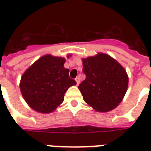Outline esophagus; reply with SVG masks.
Instances as JSON below:
<instances>
[{
  "instance_id": "esophagus-1",
  "label": "esophagus",
  "mask_w": 151,
  "mask_h": 151,
  "mask_svg": "<svg viewBox=\"0 0 151 151\" xmlns=\"http://www.w3.org/2000/svg\"><path fill=\"white\" fill-rule=\"evenodd\" d=\"M76 84H77V85H79V83H80V80H79V78H78V77H77V78H76Z\"/></svg>"
}]
</instances>
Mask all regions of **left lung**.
I'll return each mask as SVG.
<instances>
[{
	"label": "left lung",
	"mask_w": 151,
	"mask_h": 151,
	"mask_svg": "<svg viewBox=\"0 0 151 151\" xmlns=\"http://www.w3.org/2000/svg\"><path fill=\"white\" fill-rule=\"evenodd\" d=\"M82 65L86 78L78 88L85 102L97 112L115 109L123 99L129 85L123 66L104 53L83 58Z\"/></svg>",
	"instance_id": "8db88e82"
}]
</instances>
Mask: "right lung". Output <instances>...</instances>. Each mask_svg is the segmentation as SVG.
Returning <instances> with one entry per match:
<instances>
[{"instance_id": "right-lung-1", "label": "right lung", "mask_w": 151, "mask_h": 151, "mask_svg": "<svg viewBox=\"0 0 151 151\" xmlns=\"http://www.w3.org/2000/svg\"><path fill=\"white\" fill-rule=\"evenodd\" d=\"M69 54L67 58L71 57ZM66 59L46 54L26 69L21 77L19 88L24 100L32 110L50 113L63 102L64 94L76 82L69 76L64 67Z\"/></svg>"}]
</instances>
